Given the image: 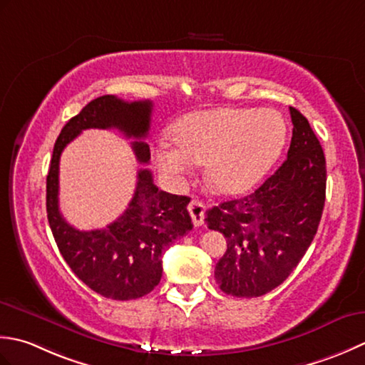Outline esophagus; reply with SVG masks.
<instances>
[{
	"label": "esophagus",
	"mask_w": 365,
	"mask_h": 365,
	"mask_svg": "<svg viewBox=\"0 0 365 365\" xmlns=\"http://www.w3.org/2000/svg\"><path fill=\"white\" fill-rule=\"evenodd\" d=\"M205 211H206V206H205L203 202H198V200H192V202L189 203V212L192 215L193 225H195V227L203 225Z\"/></svg>",
	"instance_id": "esophagus-1"
}]
</instances>
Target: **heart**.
Returning a JSON list of instances; mask_svg holds the SVG:
<instances>
[{
  "label": "heart",
  "mask_w": 365,
  "mask_h": 365,
  "mask_svg": "<svg viewBox=\"0 0 365 365\" xmlns=\"http://www.w3.org/2000/svg\"><path fill=\"white\" fill-rule=\"evenodd\" d=\"M172 138L153 146L160 172L175 184L205 163L214 190L242 193L262 180L277 160L287 140V125L276 110L212 108L193 111L176 121Z\"/></svg>",
  "instance_id": "obj_1"
}]
</instances>
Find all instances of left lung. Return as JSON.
<instances>
[{
  "mask_svg": "<svg viewBox=\"0 0 365 365\" xmlns=\"http://www.w3.org/2000/svg\"><path fill=\"white\" fill-rule=\"evenodd\" d=\"M287 160L250 193L206 211L207 228L227 237L215 282L227 294L258 297L284 282L314 241L326 198V159L307 118L289 107Z\"/></svg>",
  "mask_w": 365,
  "mask_h": 365,
  "instance_id": "8db88e82",
  "label": "left lung"
}]
</instances>
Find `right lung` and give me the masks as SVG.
Returning a JSON list of instances; mask_svg holds the SVG:
<instances>
[{
  "instance_id": "1",
  "label": "right lung",
  "mask_w": 365,
  "mask_h": 365,
  "mask_svg": "<svg viewBox=\"0 0 365 365\" xmlns=\"http://www.w3.org/2000/svg\"><path fill=\"white\" fill-rule=\"evenodd\" d=\"M151 101L128 102L101 96L81 108L64 125L51 155L47 175V217L66 263L93 292L116 301L137 299L158 287L162 277V252L190 232L189 197L159 190L148 168L137 175L135 193L128 210L102 230L80 232L59 212V158L66 146L86 129H118L132 141L140 163L150 162L145 141L151 123Z\"/></svg>"
}]
</instances>
